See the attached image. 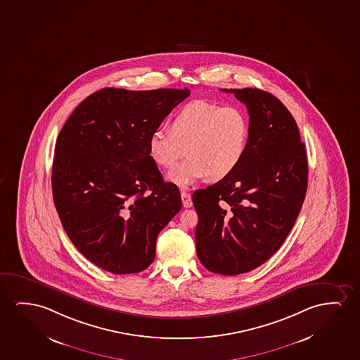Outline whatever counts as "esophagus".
I'll return each mask as SVG.
<instances>
[{
  "label": "esophagus",
  "mask_w": 360,
  "mask_h": 360,
  "mask_svg": "<svg viewBox=\"0 0 360 360\" xmlns=\"http://www.w3.org/2000/svg\"><path fill=\"white\" fill-rule=\"evenodd\" d=\"M181 198H183L184 207H191L193 206V200H191V195L186 193V191H181Z\"/></svg>",
  "instance_id": "34e87169"
}]
</instances>
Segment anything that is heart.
Segmentation results:
<instances>
[{
  "label": "heart",
  "instance_id": "b5f03b06",
  "mask_svg": "<svg viewBox=\"0 0 360 360\" xmlns=\"http://www.w3.org/2000/svg\"><path fill=\"white\" fill-rule=\"evenodd\" d=\"M249 137L250 122L242 107L195 100L174 115L170 128L153 131L148 153L164 169L176 167L188 153V160L169 175L172 183L188 188L203 177L231 175L245 157Z\"/></svg>",
  "mask_w": 360,
  "mask_h": 360
}]
</instances>
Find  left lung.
<instances>
[{
	"label": "left lung",
	"instance_id": "obj_1",
	"mask_svg": "<svg viewBox=\"0 0 360 360\" xmlns=\"http://www.w3.org/2000/svg\"><path fill=\"white\" fill-rule=\"evenodd\" d=\"M248 108L250 137L231 175L193 193L198 214L196 252L221 275L265 263L294 227L307 191V154L283 102L259 89H223Z\"/></svg>",
	"mask_w": 360,
	"mask_h": 360
}]
</instances>
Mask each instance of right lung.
<instances>
[{"instance_id": "obj_1", "label": "right lung", "mask_w": 360, "mask_h": 360, "mask_svg": "<svg viewBox=\"0 0 360 360\" xmlns=\"http://www.w3.org/2000/svg\"><path fill=\"white\" fill-rule=\"evenodd\" d=\"M188 96V89H102L61 128L51 172L56 212L76 249L106 271L147 269L158 234L181 210L180 191L164 181L148 141Z\"/></svg>"}]
</instances>
